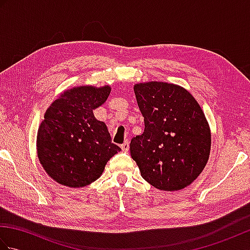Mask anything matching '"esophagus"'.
I'll return each mask as SVG.
<instances>
[{
	"label": "esophagus",
	"instance_id": "34e87169",
	"mask_svg": "<svg viewBox=\"0 0 250 250\" xmlns=\"http://www.w3.org/2000/svg\"><path fill=\"white\" fill-rule=\"evenodd\" d=\"M121 149L124 151H128L130 149V142L129 141H125L124 144L121 145Z\"/></svg>",
	"mask_w": 250,
	"mask_h": 250
}]
</instances>
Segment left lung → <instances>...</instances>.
Instances as JSON below:
<instances>
[{"mask_svg":"<svg viewBox=\"0 0 250 250\" xmlns=\"http://www.w3.org/2000/svg\"><path fill=\"white\" fill-rule=\"evenodd\" d=\"M134 92L145 129L131 140L130 152L142 177L160 190L187 187L209 157L210 130L203 110L177 84L137 83Z\"/></svg>","mask_w":250,"mask_h":250,"instance_id":"obj_1","label":"left lung"}]
</instances>
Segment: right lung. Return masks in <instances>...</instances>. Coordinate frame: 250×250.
<instances>
[{
    "instance_id": "right-lung-1",
    "label": "right lung",
    "mask_w": 250,
    "mask_h": 250,
    "mask_svg": "<svg viewBox=\"0 0 250 250\" xmlns=\"http://www.w3.org/2000/svg\"><path fill=\"white\" fill-rule=\"evenodd\" d=\"M110 87L67 90L46 110L37 132V156L57 183L79 188L97 180L109 159L120 151L93 109L104 104Z\"/></svg>"
}]
</instances>
